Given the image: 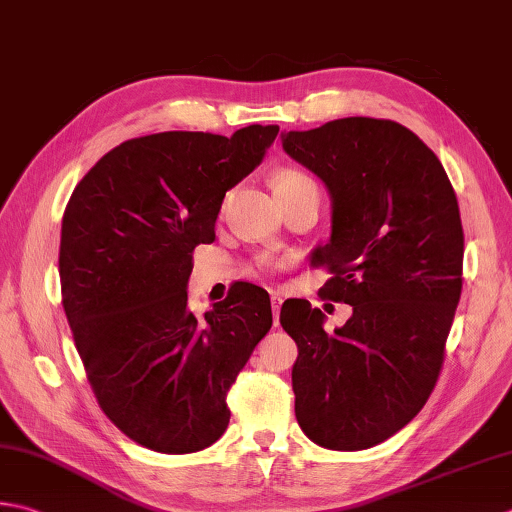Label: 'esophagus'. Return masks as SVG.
Returning a JSON list of instances; mask_svg holds the SVG:
<instances>
[{
	"label": "esophagus",
	"mask_w": 512,
	"mask_h": 512,
	"mask_svg": "<svg viewBox=\"0 0 512 512\" xmlns=\"http://www.w3.org/2000/svg\"><path fill=\"white\" fill-rule=\"evenodd\" d=\"M270 306H273V317H275V326H279V308H282V295L273 293L270 297Z\"/></svg>",
	"instance_id": "obj_1"
}]
</instances>
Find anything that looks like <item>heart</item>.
<instances>
[{"instance_id":"1","label":"heart","mask_w":512,"mask_h":512,"mask_svg":"<svg viewBox=\"0 0 512 512\" xmlns=\"http://www.w3.org/2000/svg\"><path fill=\"white\" fill-rule=\"evenodd\" d=\"M270 184H273L275 195L279 199H288L297 195H319L315 179L308 173H304L302 168H295V166L275 168L273 175H270Z\"/></svg>"}]
</instances>
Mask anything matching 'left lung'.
Returning <instances> with one entry per match:
<instances>
[{
	"mask_svg": "<svg viewBox=\"0 0 512 512\" xmlns=\"http://www.w3.org/2000/svg\"><path fill=\"white\" fill-rule=\"evenodd\" d=\"M282 144L333 199L330 242L310 259L333 275L319 297L353 306L330 335L306 299L282 306L299 350L295 415L315 444L364 450L402 430L437 384L462 295L457 195L433 150L390 119H335Z\"/></svg>",
	"mask_w": 512,
	"mask_h": 512,
	"instance_id": "left-lung-1",
	"label": "left lung"
}]
</instances>
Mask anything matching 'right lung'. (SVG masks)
Returning a JSON list of instances; mask_svg holds the SVG:
<instances>
[{"instance_id": "1", "label": "right lung", "mask_w": 512, "mask_h": 512, "mask_svg": "<svg viewBox=\"0 0 512 512\" xmlns=\"http://www.w3.org/2000/svg\"><path fill=\"white\" fill-rule=\"evenodd\" d=\"M279 126L230 137L168 130L106 153L62 219V304L106 417L139 446L197 453L228 426L226 395L273 326L264 288L188 308L193 250L215 239L226 190L253 173Z\"/></svg>"}]
</instances>
